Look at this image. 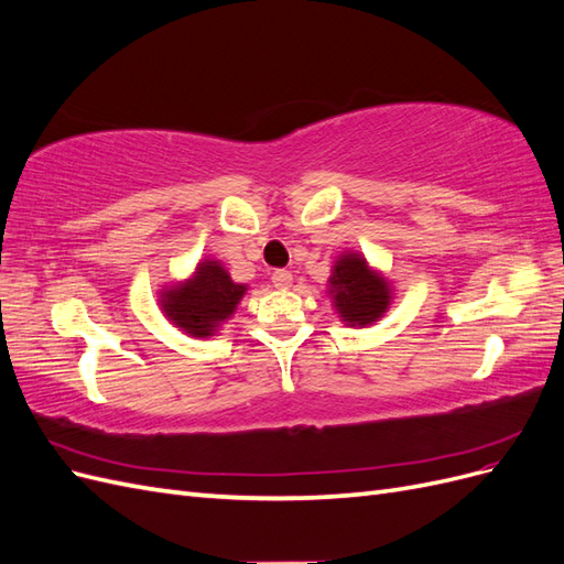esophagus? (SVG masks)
I'll use <instances>...</instances> for the list:
<instances>
[{"instance_id": "esophagus-1", "label": "esophagus", "mask_w": 564, "mask_h": 564, "mask_svg": "<svg viewBox=\"0 0 564 564\" xmlns=\"http://www.w3.org/2000/svg\"><path fill=\"white\" fill-rule=\"evenodd\" d=\"M294 282V275L289 270H275L272 272V284H275L278 289H289Z\"/></svg>"}]
</instances>
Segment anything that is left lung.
<instances>
[{
    "label": "left lung",
    "instance_id": "8db88e82",
    "mask_svg": "<svg viewBox=\"0 0 564 564\" xmlns=\"http://www.w3.org/2000/svg\"><path fill=\"white\" fill-rule=\"evenodd\" d=\"M329 294L334 296L336 311L346 322L371 324L377 322L390 303V289L383 278L371 272L367 261L357 253H344L334 265L329 278Z\"/></svg>",
    "mask_w": 564,
    "mask_h": 564
}]
</instances>
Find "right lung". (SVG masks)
I'll list each match as a JSON object with an SVG mask.
<instances>
[{
	"instance_id": "1",
	"label": "right lung",
	"mask_w": 564,
	"mask_h": 564,
	"mask_svg": "<svg viewBox=\"0 0 564 564\" xmlns=\"http://www.w3.org/2000/svg\"><path fill=\"white\" fill-rule=\"evenodd\" d=\"M247 286L235 284L228 272L216 261L197 265L195 278L181 286L169 289L162 308L174 324L193 336H212L224 319H228Z\"/></svg>"
}]
</instances>
